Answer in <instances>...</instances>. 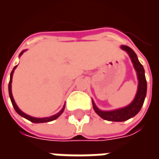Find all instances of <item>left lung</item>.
<instances>
[{"label": "left lung", "mask_w": 159, "mask_h": 159, "mask_svg": "<svg viewBox=\"0 0 159 159\" xmlns=\"http://www.w3.org/2000/svg\"><path fill=\"white\" fill-rule=\"evenodd\" d=\"M121 48L123 50H125L131 58L134 67L137 72L139 86H138L136 96L132 101V103L122 109L111 111H103L99 110L93 101V107L95 112L103 119L107 120V121H112V122H123V121H126L131 117H134L140 111L141 107L143 106L144 100L147 94V80L145 76V70H144L143 66L138 60L137 55L133 51V49L130 48L128 46H122Z\"/></svg>", "instance_id": "1"}]
</instances>
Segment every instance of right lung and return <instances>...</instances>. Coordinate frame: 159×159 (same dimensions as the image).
<instances>
[{
	"instance_id": "obj_1",
	"label": "right lung",
	"mask_w": 159,
	"mask_h": 159,
	"mask_svg": "<svg viewBox=\"0 0 159 159\" xmlns=\"http://www.w3.org/2000/svg\"><path fill=\"white\" fill-rule=\"evenodd\" d=\"M25 52V51H23L21 53H20V55L22 54L23 52ZM17 66H15L13 70H12V72H11V75H10V81H9V84H8V91H9V96H10V99H11V101H12V104L13 107H14V110L17 111V113L19 114L20 116H22L23 117H25L26 119H28L29 121L30 122H32V123H47V122H50V121H52V120H55L56 118H58V117L62 114V112L64 111L65 110V107H63L62 110L59 111V113H57L56 115H53L52 117H43V118H36V117H32L29 116V115H27V114L24 113L22 111H20L19 109V107H17V105H16L15 101L13 100V97H12V74H13V70L15 69Z\"/></svg>"
}]
</instances>
